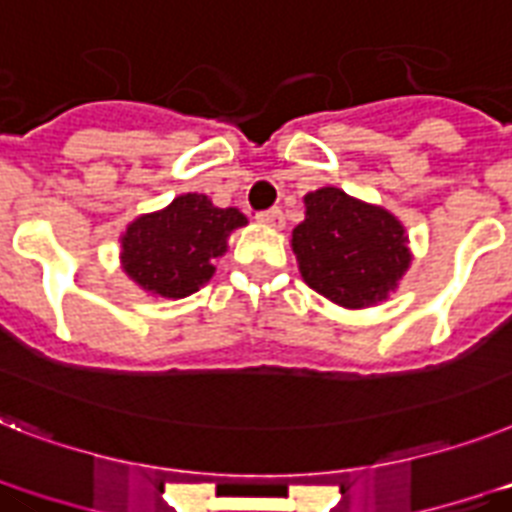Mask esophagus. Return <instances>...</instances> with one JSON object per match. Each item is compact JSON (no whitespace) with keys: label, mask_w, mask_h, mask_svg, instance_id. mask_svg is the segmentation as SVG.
I'll list each match as a JSON object with an SVG mask.
<instances>
[{"label":"esophagus","mask_w":512,"mask_h":512,"mask_svg":"<svg viewBox=\"0 0 512 512\" xmlns=\"http://www.w3.org/2000/svg\"><path fill=\"white\" fill-rule=\"evenodd\" d=\"M257 220H260L263 226L281 228V226H284V213H281L278 207H270V210H263V213H257Z\"/></svg>","instance_id":"34e87169"}]
</instances>
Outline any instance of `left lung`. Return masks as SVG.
Listing matches in <instances>:
<instances>
[{"mask_svg": "<svg viewBox=\"0 0 512 512\" xmlns=\"http://www.w3.org/2000/svg\"><path fill=\"white\" fill-rule=\"evenodd\" d=\"M292 249L305 284L350 310L389 297L413 260L400 220L336 186L307 194Z\"/></svg>", "mask_w": 512, "mask_h": 512, "instance_id": "8db88e82", "label": "left lung"}]
</instances>
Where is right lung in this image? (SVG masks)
I'll return each instance as SVG.
<instances>
[{
  "label": "right lung",
  "instance_id": "right-lung-1",
  "mask_svg": "<svg viewBox=\"0 0 512 512\" xmlns=\"http://www.w3.org/2000/svg\"><path fill=\"white\" fill-rule=\"evenodd\" d=\"M242 226L247 218L236 207H215L205 194H181L165 210L128 223L120 263L144 292L184 299L213 278L228 236Z\"/></svg>",
  "mask_w": 512,
  "mask_h": 512
}]
</instances>
